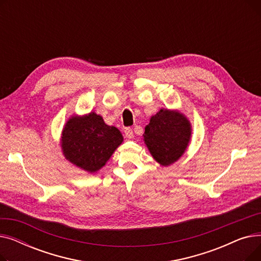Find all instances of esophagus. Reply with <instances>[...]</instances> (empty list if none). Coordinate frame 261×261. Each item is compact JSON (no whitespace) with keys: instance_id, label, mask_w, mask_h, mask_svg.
Returning a JSON list of instances; mask_svg holds the SVG:
<instances>
[{"instance_id":"34e87169","label":"esophagus","mask_w":261,"mask_h":261,"mask_svg":"<svg viewBox=\"0 0 261 261\" xmlns=\"http://www.w3.org/2000/svg\"><path fill=\"white\" fill-rule=\"evenodd\" d=\"M125 135H126V138L127 139H132L133 138V130L131 129V128H126L125 129Z\"/></svg>"}]
</instances>
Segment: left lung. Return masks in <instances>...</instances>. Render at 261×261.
Here are the masks:
<instances>
[{
	"label": "left lung",
	"instance_id": "1",
	"mask_svg": "<svg viewBox=\"0 0 261 261\" xmlns=\"http://www.w3.org/2000/svg\"><path fill=\"white\" fill-rule=\"evenodd\" d=\"M190 135V123L183 114L162 109L146 126L144 141L161 165L168 166L182 156Z\"/></svg>",
	"mask_w": 261,
	"mask_h": 261
}]
</instances>
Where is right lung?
<instances>
[{
	"instance_id": "1",
	"label": "right lung",
	"mask_w": 261,
	"mask_h": 261,
	"mask_svg": "<svg viewBox=\"0 0 261 261\" xmlns=\"http://www.w3.org/2000/svg\"><path fill=\"white\" fill-rule=\"evenodd\" d=\"M123 141L120 131L105 123L94 112L73 116L62 131L61 147L66 160L89 172L99 170Z\"/></svg>"
}]
</instances>
